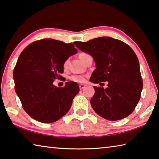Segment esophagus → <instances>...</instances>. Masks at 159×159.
I'll return each mask as SVG.
<instances>
[{
	"instance_id": "esophagus-1",
	"label": "esophagus",
	"mask_w": 159,
	"mask_h": 159,
	"mask_svg": "<svg viewBox=\"0 0 159 159\" xmlns=\"http://www.w3.org/2000/svg\"><path fill=\"white\" fill-rule=\"evenodd\" d=\"M85 86H86V85H85V84H80L79 85V88H80V90L85 89Z\"/></svg>"
}]
</instances>
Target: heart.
<instances>
[{"label":"heart","mask_w":159,"mask_h":159,"mask_svg":"<svg viewBox=\"0 0 159 159\" xmlns=\"http://www.w3.org/2000/svg\"><path fill=\"white\" fill-rule=\"evenodd\" d=\"M85 55H87V54H85V53H81V54L79 55V57L80 59H81V61H83V59H84V57L85 56ZM69 59L65 60V61L64 62V68H65V69L67 68L68 65H69ZM70 79L72 81H74L76 83H84L85 82V79H86V77L83 75H74L70 77Z\"/></svg>","instance_id":"obj_1"}]
</instances>
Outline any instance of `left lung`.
<instances>
[{"label": "left lung", "mask_w": 159, "mask_h": 159, "mask_svg": "<svg viewBox=\"0 0 159 159\" xmlns=\"http://www.w3.org/2000/svg\"><path fill=\"white\" fill-rule=\"evenodd\" d=\"M80 50L93 57L96 69L90 80L108 82L107 88L93 86L90 100L94 111L107 120H122L134 111L143 88L139 63L129 45L109 37L86 42H75Z\"/></svg>", "instance_id": "8db88e82"}]
</instances>
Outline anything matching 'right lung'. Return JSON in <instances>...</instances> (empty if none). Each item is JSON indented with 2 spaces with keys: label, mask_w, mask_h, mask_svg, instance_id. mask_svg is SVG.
Wrapping results in <instances>:
<instances>
[{
  "label": "right lung",
  "mask_w": 159,
  "mask_h": 159,
  "mask_svg": "<svg viewBox=\"0 0 159 159\" xmlns=\"http://www.w3.org/2000/svg\"><path fill=\"white\" fill-rule=\"evenodd\" d=\"M77 52L72 43L53 39L35 41L22 52L13 70L15 90L32 118L52 123L69 111L79 85L69 81L57 88L53 82L61 79L65 60Z\"/></svg>",
  "instance_id": "1"
}]
</instances>
